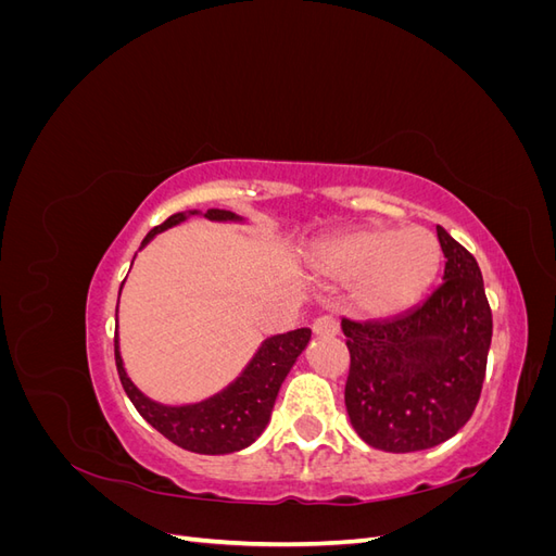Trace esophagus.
Segmentation results:
<instances>
[{"mask_svg": "<svg viewBox=\"0 0 556 556\" xmlns=\"http://www.w3.org/2000/svg\"><path fill=\"white\" fill-rule=\"evenodd\" d=\"M313 331L317 336H336L339 333V319L333 315H319L313 323Z\"/></svg>", "mask_w": 556, "mask_h": 556, "instance_id": "1", "label": "esophagus"}]
</instances>
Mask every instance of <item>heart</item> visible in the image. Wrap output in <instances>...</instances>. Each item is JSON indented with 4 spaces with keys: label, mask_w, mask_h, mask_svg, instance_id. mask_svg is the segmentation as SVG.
<instances>
[{
    "label": "heart",
    "mask_w": 556,
    "mask_h": 556,
    "mask_svg": "<svg viewBox=\"0 0 556 556\" xmlns=\"http://www.w3.org/2000/svg\"><path fill=\"white\" fill-rule=\"evenodd\" d=\"M441 241L427 227L371 225L329 239L315 252V268L333 282H355V306L371 317L413 308L439 276Z\"/></svg>",
    "instance_id": "b5f03b06"
}]
</instances>
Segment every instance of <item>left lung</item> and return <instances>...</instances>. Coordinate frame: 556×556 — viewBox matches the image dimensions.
Wrapping results in <instances>:
<instances>
[{"label": "left lung", "mask_w": 556, "mask_h": 556, "mask_svg": "<svg viewBox=\"0 0 556 556\" xmlns=\"http://www.w3.org/2000/svg\"><path fill=\"white\" fill-rule=\"evenodd\" d=\"M441 288L382 323L343 319L350 350L345 408L371 447L417 452L452 439L473 415L492 343V308L470 252L435 227Z\"/></svg>", "instance_id": "1"}]
</instances>
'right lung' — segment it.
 I'll return each instance as SVG.
<instances>
[{
  "instance_id": "obj_1",
  "label": "right lung",
  "mask_w": 556,
  "mask_h": 556,
  "mask_svg": "<svg viewBox=\"0 0 556 556\" xmlns=\"http://www.w3.org/2000/svg\"><path fill=\"white\" fill-rule=\"evenodd\" d=\"M194 215V211H190ZM185 213H176L157 227L148 231L143 245L155 233L169 229L185 220ZM208 220H239V215L229 211L211 208ZM117 311V308H115ZM311 341V329H294L266 339L257 355L245 366V371L233 380L227 390L215 394L194 406H162V403L143 396L134 382L127 378L125 366L117 350L115 333V366L117 376L125 387L134 408L141 413L148 425H153L164 439H169L182 450L199 454H227L248 447L257 441V435L266 429L271 419L274 403L282 380L288 378L296 357L304 352Z\"/></svg>"
}]
</instances>
